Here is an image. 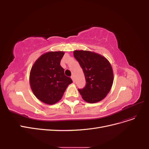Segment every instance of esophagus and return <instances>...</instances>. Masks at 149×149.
Listing matches in <instances>:
<instances>
[{
	"instance_id": "1",
	"label": "esophagus",
	"mask_w": 149,
	"mask_h": 149,
	"mask_svg": "<svg viewBox=\"0 0 149 149\" xmlns=\"http://www.w3.org/2000/svg\"><path fill=\"white\" fill-rule=\"evenodd\" d=\"M71 78L72 79V80H73V81L74 82V77L73 75H72V76H71Z\"/></svg>"
}]
</instances>
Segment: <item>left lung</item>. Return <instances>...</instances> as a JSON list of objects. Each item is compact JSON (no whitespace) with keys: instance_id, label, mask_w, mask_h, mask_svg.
Returning a JSON list of instances; mask_svg holds the SVG:
<instances>
[{"instance_id":"left-lung-1","label":"left lung","mask_w":149,"mask_h":149,"mask_svg":"<svg viewBox=\"0 0 149 149\" xmlns=\"http://www.w3.org/2000/svg\"><path fill=\"white\" fill-rule=\"evenodd\" d=\"M73 55L83 69L86 83L84 88L78 89L83 99L89 103L102 100L113 83L110 63L100 54L89 51L75 50Z\"/></svg>"}]
</instances>
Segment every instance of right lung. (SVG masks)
Returning a JSON list of instances; mask_svg holds the SVG:
<instances>
[{"mask_svg": "<svg viewBox=\"0 0 149 149\" xmlns=\"http://www.w3.org/2000/svg\"><path fill=\"white\" fill-rule=\"evenodd\" d=\"M63 52L43 54L35 62L30 73L31 90L40 101L48 104L59 101L68 86L73 81L65 75L60 65Z\"/></svg>", "mask_w": 149, "mask_h": 149, "instance_id": "add662e5", "label": "right lung"}]
</instances>
